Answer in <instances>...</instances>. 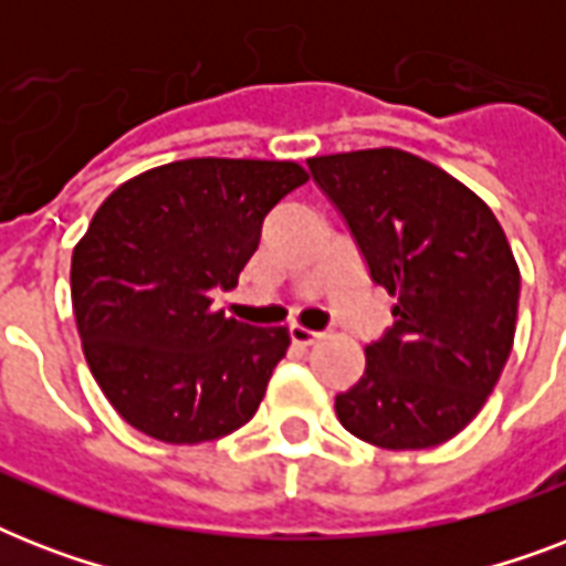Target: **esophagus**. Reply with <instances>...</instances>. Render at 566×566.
I'll list each match as a JSON object with an SVG mask.
<instances>
[{
    "instance_id": "esophagus-1",
    "label": "esophagus",
    "mask_w": 566,
    "mask_h": 566,
    "mask_svg": "<svg viewBox=\"0 0 566 566\" xmlns=\"http://www.w3.org/2000/svg\"><path fill=\"white\" fill-rule=\"evenodd\" d=\"M291 340L300 349H308V346H314L319 340V332H311V328L305 326H291Z\"/></svg>"
}]
</instances>
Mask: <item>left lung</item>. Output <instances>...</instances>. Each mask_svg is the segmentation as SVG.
Instances as JSON below:
<instances>
[{
    "instance_id": "obj_1",
    "label": "left lung",
    "mask_w": 566,
    "mask_h": 566,
    "mask_svg": "<svg viewBox=\"0 0 566 566\" xmlns=\"http://www.w3.org/2000/svg\"><path fill=\"white\" fill-rule=\"evenodd\" d=\"M370 279L396 296L364 376L337 394L346 431L381 449L447 443L482 411L517 328L520 266L493 211L402 149L308 158Z\"/></svg>"
}]
</instances>
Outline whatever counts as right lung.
<instances>
[{
  "label": "right lung",
  "mask_w": 566,
  "mask_h": 566,
  "mask_svg": "<svg viewBox=\"0 0 566 566\" xmlns=\"http://www.w3.org/2000/svg\"><path fill=\"white\" fill-rule=\"evenodd\" d=\"M308 181L296 161L188 158L146 170L93 213L70 291L84 358L114 411L164 443L252 420L291 335L211 308L238 284L264 217Z\"/></svg>",
  "instance_id": "right-lung-1"
}]
</instances>
